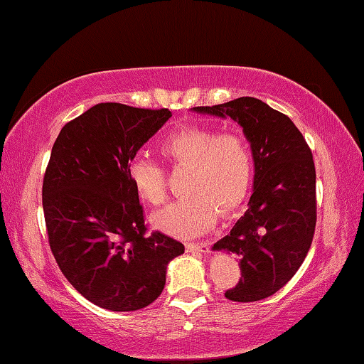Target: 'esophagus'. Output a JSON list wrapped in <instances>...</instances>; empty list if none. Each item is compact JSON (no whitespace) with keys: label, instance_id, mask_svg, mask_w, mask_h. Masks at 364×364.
Wrapping results in <instances>:
<instances>
[{"label":"esophagus","instance_id":"esophagus-1","mask_svg":"<svg viewBox=\"0 0 364 364\" xmlns=\"http://www.w3.org/2000/svg\"><path fill=\"white\" fill-rule=\"evenodd\" d=\"M186 250L188 252H199V253H208L209 252V245L205 242H200V243H186Z\"/></svg>","mask_w":364,"mask_h":364}]
</instances>
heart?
<instances>
[{
  "label": "heart",
  "instance_id": "b5f03b06",
  "mask_svg": "<svg viewBox=\"0 0 364 364\" xmlns=\"http://www.w3.org/2000/svg\"><path fill=\"white\" fill-rule=\"evenodd\" d=\"M160 151L175 168H188L186 198L155 214L160 229L183 238H193L214 225L217 209L229 213L250 193L255 156L250 140L242 130L184 127L164 139ZM127 178L137 198L160 205L166 199L165 168L144 156L127 165Z\"/></svg>",
  "mask_w": 364,
  "mask_h": 364
}]
</instances>
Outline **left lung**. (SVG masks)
I'll list each match as a JSON object with an SVG mask.
<instances>
[{"mask_svg": "<svg viewBox=\"0 0 364 364\" xmlns=\"http://www.w3.org/2000/svg\"><path fill=\"white\" fill-rule=\"evenodd\" d=\"M193 109L234 119L252 144L255 181L248 210L213 248L240 259L242 278L225 291L227 299L262 301L296 274L311 248L317 222L312 151L286 114L257 97Z\"/></svg>", "mask_w": 364, "mask_h": 364, "instance_id": "1", "label": "left lung"}]
</instances>
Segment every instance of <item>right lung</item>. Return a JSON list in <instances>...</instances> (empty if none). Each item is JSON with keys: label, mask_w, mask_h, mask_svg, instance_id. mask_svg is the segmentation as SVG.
Returning <instances> with one entry per match:
<instances>
[{"label": "right lung", "mask_w": 364, "mask_h": 364, "mask_svg": "<svg viewBox=\"0 0 364 364\" xmlns=\"http://www.w3.org/2000/svg\"><path fill=\"white\" fill-rule=\"evenodd\" d=\"M171 117L168 109L100 102L67 122L42 184L48 245L68 283L114 312L139 311L161 294L166 264L184 245L147 234L127 178L139 149Z\"/></svg>", "instance_id": "add662e5"}]
</instances>
